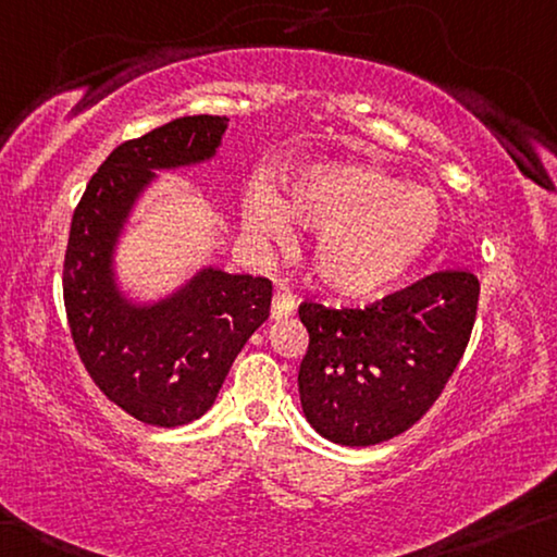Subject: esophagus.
Instances as JSON below:
<instances>
[{
    "label": "esophagus",
    "mask_w": 557,
    "mask_h": 557,
    "mask_svg": "<svg viewBox=\"0 0 557 557\" xmlns=\"http://www.w3.org/2000/svg\"><path fill=\"white\" fill-rule=\"evenodd\" d=\"M298 308V301L294 294H288V290H278L276 296H273V304H271V315L276 321L281 319H288V315H294Z\"/></svg>",
    "instance_id": "34e87169"
}]
</instances>
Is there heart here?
<instances>
[{
  "mask_svg": "<svg viewBox=\"0 0 557 557\" xmlns=\"http://www.w3.org/2000/svg\"><path fill=\"white\" fill-rule=\"evenodd\" d=\"M244 228L256 242H288L290 219L315 231L313 271L348 298H375L423 267L443 231L431 189L363 164H313L244 199Z\"/></svg>",
  "mask_w": 557,
  "mask_h": 557,
  "instance_id": "1",
  "label": "heart"
}]
</instances>
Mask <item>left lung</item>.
I'll return each instance as SVG.
<instances>
[{
  "label": "left lung",
  "mask_w": 557,
  "mask_h": 557,
  "mask_svg": "<svg viewBox=\"0 0 557 557\" xmlns=\"http://www.w3.org/2000/svg\"><path fill=\"white\" fill-rule=\"evenodd\" d=\"M481 281L441 271L368 308L301 304L298 368L306 421L338 446L408 431L446 388L473 331Z\"/></svg>",
  "instance_id": "left-lung-1"
}]
</instances>
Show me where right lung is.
Returning <instances> with one entry per match:
<instances>
[{
    "label": "right lung",
    "mask_w": 557,
    "mask_h": 557,
    "mask_svg": "<svg viewBox=\"0 0 557 557\" xmlns=\"http://www.w3.org/2000/svg\"><path fill=\"white\" fill-rule=\"evenodd\" d=\"M226 116H182L109 153L74 211L64 306L74 346L109 400L136 421L176 428L216 400L231 363L269 319L271 281L207 263L169 294L141 301L122 288L116 251L157 171L207 164Z\"/></svg>",
    "instance_id": "add662e5"
}]
</instances>
